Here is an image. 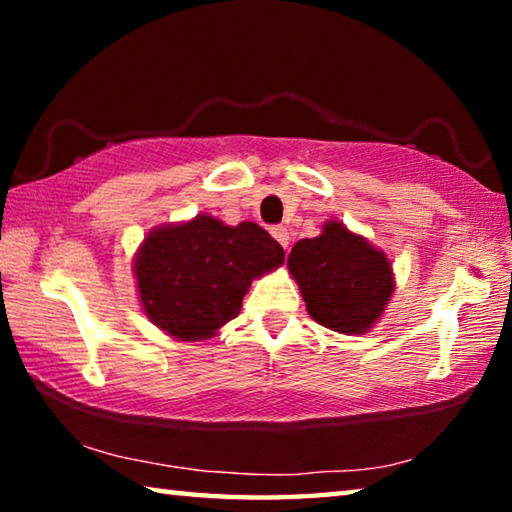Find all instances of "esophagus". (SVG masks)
Listing matches in <instances>:
<instances>
[{
	"label": "esophagus",
	"mask_w": 512,
	"mask_h": 512,
	"mask_svg": "<svg viewBox=\"0 0 512 512\" xmlns=\"http://www.w3.org/2000/svg\"><path fill=\"white\" fill-rule=\"evenodd\" d=\"M271 235L275 237V241L277 244H280L284 250L289 248V241H291V235H289V230L284 228V225H275V228H271Z\"/></svg>",
	"instance_id": "34e87169"
}]
</instances>
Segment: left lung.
Instances as JSON below:
<instances>
[{"instance_id": "left-lung-1", "label": "left lung", "mask_w": 512, "mask_h": 512, "mask_svg": "<svg viewBox=\"0 0 512 512\" xmlns=\"http://www.w3.org/2000/svg\"><path fill=\"white\" fill-rule=\"evenodd\" d=\"M309 316L339 334H366L395 291L391 259L341 221L300 239L287 259Z\"/></svg>"}]
</instances>
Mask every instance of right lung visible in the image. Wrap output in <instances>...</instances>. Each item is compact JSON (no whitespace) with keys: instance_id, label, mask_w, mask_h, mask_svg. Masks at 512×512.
<instances>
[{"instance_id":"1","label":"right lung","mask_w":512,"mask_h":512,"mask_svg":"<svg viewBox=\"0 0 512 512\" xmlns=\"http://www.w3.org/2000/svg\"><path fill=\"white\" fill-rule=\"evenodd\" d=\"M284 250L253 221L225 225L210 214L153 228L135 255L144 314L176 341H205L237 318L255 277Z\"/></svg>"}]
</instances>
